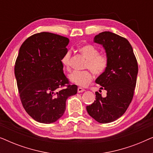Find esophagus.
<instances>
[{
    "label": "esophagus",
    "instance_id": "esophagus-1",
    "mask_svg": "<svg viewBox=\"0 0 153 153\" xmlns=\"http://www.w3.org/2000/svg\"><path fill=\"white\" fill-rule=\"evenodd\" d=\"M77 91H78V93H83V92L85 91V90L82 88L79 87L78 89H77Z\"/></svg>",
    "mask_w": 153,
    "mask_h": 153
}]
</instances>
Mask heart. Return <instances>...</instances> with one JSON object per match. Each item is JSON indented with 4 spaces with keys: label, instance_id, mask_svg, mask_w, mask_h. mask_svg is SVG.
Wrapping results in <instances>:
<instances>
[{
    "label": "heart",
    "instance_id": "obj_1",
    "mask_svg": "<svg viewBox=\"0 0 153 153\" xmlns=\"http://www.w3.org/2000/svg\"><path fill=\"white\" fill-rule=\"evenodd\" d=\"M79 51L86 58L85 68H89L94 74L100 75L106 70L108 65V58L99 51L93 45H85L79 48ZM70 52L67 51L61 58V63L68 70L70 68ZM93 76L90 70L74 71L69 75L70 82L81 87H85L91 82Z\"/></svg>",
    "mask_w": 153,
    "mask_h": 153
}]
</instances>
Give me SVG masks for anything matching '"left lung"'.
Here are the masks:
<instances>
[{
    "mask_svg": "<svg viewBox=\"0 0 153 153\" xmlns=\"http://www.w3.org/2000/svg\"><path fill=\"white\" fill-rule=\"evenodd\" d=\"M94 42L101 45L108 58L106 70L96 79L101 85L100 92H107L106 97L95 92V100L86 110L100 123L114 122L125 114L133 98L138 64L133 49L127 39L109 31L95 35Z\"/></svg>",
    "mask_w": 153,
    "mask_h": 153,
    "instance_id": "left-lung-1",
    "label": "left lung"
}]
</instances>
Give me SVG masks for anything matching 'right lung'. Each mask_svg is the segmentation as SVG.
Returning <instances> with one entry per match:
<instances>
[{
  "mask_svg": "<svg viewBox=\"0 0 153 153\" xmlns=\"http://www.w3.org/2000/svg\"><path fill=\"white\" fill-rule=\"evenodd\" d=\"M70 39L42 32L26 39L21 46L14 66L20 99L24 109L35 120L50 124L57 121L66 108V100L76 95L77 86L69 85L61 58Z\"/></svg>",
  "mask_w": 153,
  "mask_h": 153,
  "instance_id": "right-lung-1",
  "label": "right lung"
}]
</instances>
